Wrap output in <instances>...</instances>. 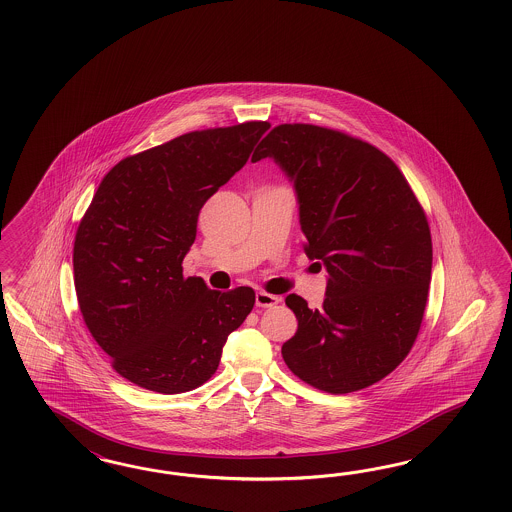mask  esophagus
<instances>
[{
    "label": "esophagus",
    "mask_w": 512,
    "mask_h": 512,
    "mask_svg": "<svg viewBox=\"0 0 512 512\" xmlns=\"http://www.w3.org/2000/svg\"><path fill=\"white\" fill-rule=\"evenodd\" d=\"M279 302H281V296L270 295V293H264V291H259L255 295L257 308H274V306H278Z\"/></svg>",
    "instance_id": "obj_1"
}]
</instances>
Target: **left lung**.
I'll return each mask as SVG.
<instances>
[{"label": "left lung", "mask_w": 512, "mask_h": 512, "mask_svg": "<svg viewBox=\"0 0 512 512\" xmlns=\"http://www.w3.org/2000/svg\"><path fill=\"white\" fill-rule=\"evenodd\" d=\"M274 157L295 182L306 255L323 261V308L289 295L298 330L289 370L347 394L394 372L419 336L432 278L426 214L398 165L370 142L321 125H276L251 161Z\"/></svg>", "instance_id": "obj_1"}]
</instances>
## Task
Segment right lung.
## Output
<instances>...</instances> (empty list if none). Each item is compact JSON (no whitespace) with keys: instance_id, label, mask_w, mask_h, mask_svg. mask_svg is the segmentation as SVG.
I'll use <instances>...</instances> for the list:
<instances>
[{"instance_id":"1","label":"right lung","mask_w":512,"mask_h":512,"mask_svg":"<svg viewBox=\"0 0 512 512\" xmlns=\"http://www.w3.org/2000/svg\"><path fill=\"white\" fill-rule=\"evenodd\" d=\"M268 122L191 131L110 169L73 248L82 319L116 372L180 394L206 383L227 336L255 304L251 287L221 293L184 278L202 204L240 171Z\"/></svg>"}]
</instances>
